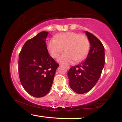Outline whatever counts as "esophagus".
I'll use <instances>...</instances> for the list:
<instances>
[{"label": "esophagus", "instance_id": "1", "mask_svg": "<svg viewBox=\"0 0 122 122\" xmlns=\"http://www.w3.org/2000/svg\"><path fill=\"white\" fill-rule=\"evenodd\" d=\"M66 68H67L68 70H69L70 69L69 66H66Z\"/></svg>", "mask_w": 122, "mask_h": 122}]
</instances>
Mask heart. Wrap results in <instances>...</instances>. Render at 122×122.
Segmentation results:
<instances>
[{
    "label": "heart",
    "instance_id": "b5f03b06",
    "mask_svg": "<svg viewBox=\"0 0 122 122\" xmlns=\"http://www.w3.org/2000/svg\"><path fill=\"white\" fill-rule=\"evenodd\" d=\"M47 47L51 56L56 58L65 48L66 53L58 58L63 64H69L75 60L80 61L86 56L89 48V42L84 34L74 32H68L57 35L55 39L47 42Z\"/></svg>",
    "mask_w": 122,
    "mask_h": 122
}]
</instances>
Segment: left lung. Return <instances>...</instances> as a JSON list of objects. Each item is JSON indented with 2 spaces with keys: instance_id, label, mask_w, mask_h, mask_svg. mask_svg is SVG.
Masks as SVG:
<instances>
[{
  "instance_id": "left-lung-1",
  "label": "left lung",
  "mask_w": 122,
  "mask_h": 122,
  "mask_svg": "<svg viewBox=\"0 0 122 122\" xmlns=\"http://www.w3.org/2000/svg\"><path fill=\"white\" fill-rule=\"evenodd\" d=\"M90 44L87 57L81 63L73 66L68 72L70 87L77 94L86 93L95 86L104 68V48L102 42L88 32H85Z\"/></svg>"
}]
</instances>
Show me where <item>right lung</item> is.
<instances>
[{
    "label": "right lung",
    "instance_id": "obj_1",
    "mask_svg": "<svg viewBox=\"0 0 122 122\" xmlns=\"http://www.w3.org/2000/svg\"><path fill=\"white\" fill-rule=\"evenodd\" d=\"M48 32H41L26 41L19 55V75L21 85L29 94L41 97L48 93L59 66L47 51Z\"/></svg>",
    "mask_w": 122,
    "mask_h": 122
}]
</instances>
